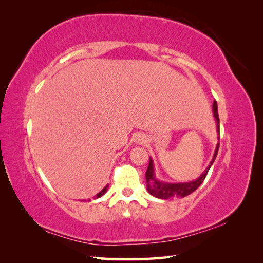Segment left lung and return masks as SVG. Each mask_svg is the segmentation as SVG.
I'll return each mask as SVG.
<instances>
[{
    "label": "left lung",
    "mask_w": 263,
    "mask_h": 263,
    "mask_svg": "<svg viewBox=\"0 0 263 263\" xmlns=\"http://www.w3.org/2000/svg\"><path fill=\"white\" fill-rule=\"evenodd\" d=\"M212 107H214V115L215 119L217 121V127H218V132H219V116H218V107H217V102L215 100L214 104H212ZM218 149H219V143L217 144L216 152L214 155V158H212L211 163L209 165L208 168L204 171V173L201 175L197 181L193 182H189V183H177V184H170V183H163L159 182L155 178L154 175V164L152 158H149V165L146 172V180H147V189L149 193L154 195L156 198L159 199H176V198H184L186 195L191 194L197 190L201 183L204 181V178L208 174V172L210 170L211 165L214 164V161L217 157L218 154Z\"/></svg>",
    "instance_id": "obj_1"
}]
</instances>
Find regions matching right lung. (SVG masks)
Masks as SVG:
<instances>
[{"label": "right lung", "mask_w": 263, "mask_h": 263, "mask_svg": "<svg viewBox=\"0 0 263 263\" xmlns=\"http://www.w3.org/2000/svg\"><path fill=\"white\" fill-rule=\"evenodd\" d=\"M106 190H107V186H106V187H104L103 190H102V191H100L97 195H96V198H99V197H102V195L106 192Z\"/></svg>", "instance_id": "1"}]
</instances>
